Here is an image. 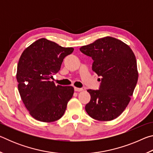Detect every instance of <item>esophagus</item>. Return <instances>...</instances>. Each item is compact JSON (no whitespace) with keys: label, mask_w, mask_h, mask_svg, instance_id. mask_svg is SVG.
<instances>
[{"label":"esophagus","mask_w":153,"mask_h":153,"mask_svg":"<svg viewBox=\"0 0 153 153\" xmlns=\"http://www.w3.org/2000/svg\"><path fill=\"white\" fill-rule=\"evenodd\" d=\"M74 90L76 92H80L82 91L83 88H77V87H74Z\"/></svg>","instance_id":"esophagus-1"}]
</instances>
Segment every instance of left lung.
Masks as SVG:
<instances>
[{"mask_svg": "<svg viewBox=\"0 0 153 153\" xmlns=\"http://www.w3.org/2000/svg\"><path fill=\"white\" fill-rule=\"evenodd\" d=\"M79 50L91 56L93 71L102 77L99 90H87L91 98L85 109L94 120H115L128 105L138 82L134 52L126 43L111 36L99 38Z\"/></svg>", "mask_w": 153, "mask_h": 153, "instance_id": "obj_1", "label": "left lung"}]
</instances>
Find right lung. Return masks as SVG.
Instances as JSON below:
<instances>
[{
	"label": "right lung",
	"instance_id": "obj_1",
	"mask_svg": "<svg viewBox=\"0 0 153 153\" xmlns=\"http://www.w3.org/2000/svg\"><path fill=\"white\" fill-rule=\"evenodd\" d=\"M55 42L40 38L25 49L17 64L18 90L23 102L35 120L53 122L62 117L73 97V86L51 81L60 70L62 62L74 51Z\"/></svg>",
	"mask_w": 153,
	"mask_h": 153
}]
</instances>
